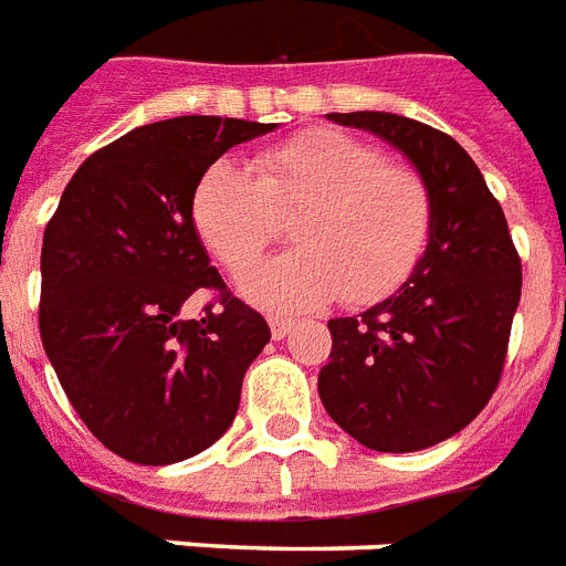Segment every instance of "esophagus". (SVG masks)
<instances>
[{
  "instance_id": "34e87169",
  "label": "esophagus",
  "mask_w": 566,
  "mask_h": 566,
  "mask_svg": "<svg viewBox=\"0 0 566 566\" xmlns=\"http://www.w3.org/2000/svg\"><path fill=\"white\" fill-rule=\"evenodd\" d=\"M270 329L272 338H284L294 329V321H287V317H270Z\"/></svg>"
}]
</instances>
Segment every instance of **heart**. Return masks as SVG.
I'll return each instance as SVG.
<instances>
[{"label": "heart", "instance_id": "obj_1", "mask_svg": "<svg viewBox=\"0 0 566 566\" xmlns=\"http://www.w3.org/2000/svg\"><path fill=\"white\" fill-rule=\"evenodd\" d=\"M294 219V251L245 275L242 294L272 312H303L342 294L378 303L420 261L432 198L417 170L389 165L378 146L315 128L254 155L221 158L191 191V224L209 254L240 275Z\"/></svg>", "mask_w": 566, "mask_h": 566}]
</instances>
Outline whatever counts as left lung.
<instances>
[{"mask_svg": "<svg viewBox=\"0 0 566 566\" xmlns=\"http://www.w3.org/2000/svg\"><path fill=\"white\" fill-rule=\"evenodd\" d=\"M408 155L429 198V245L411 279L357 317H333L317 375L326 413L378 453H413L462 432L504 371L522 261L480 167L450 134L378 111L329 113Z\"/></svg>", "mask_w": 566, "mask_h": 566, "instance_id": "8db88e82", "label": "left lung"}]
</instances>
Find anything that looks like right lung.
I'll return each mask as SVG.
<instances>
[{"label":"right lung","instance_id":"add662e5","mask_svg":"<svg viewBox=\"0 0 566 566\" xmlns=\"http://www.w3.org/2000/svg\"><path fill=\"white\" fill-rule=\"evenodd\" d=\"M272 128L221 116L140 125L77 167L48 221L41 342L74 411L128 462L174 464L219 441L270 342L209 266L191 191L230 146ZM198 290H219L220 305L182 322Z\"/></svg>","mask_w":566,"mask_h":566}]
</instances>
